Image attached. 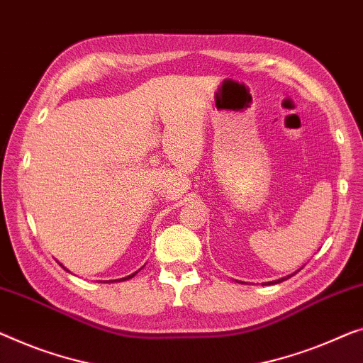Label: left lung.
<instances>
[{
  "label": "left lung",
  "mask_w": 363,
  "mask_h": 363,
  "mask_svg": "<svg viewBox=\"0 0 363 363\" xmlns=\"http://www.w3.org/2000/svg\"><path fill=\"white\" fill-rule=\"evenodd\" d=\"M300 270V269H298ZM298 270H296V272H298ZM296 272H294V274H290V275H286V277H282V279H279V280H272V282H267V284H280V282H284V280H286V279H290L291 277V275H295Z\"/></svg>",
  "instance_id": "1"
}]
</instances>
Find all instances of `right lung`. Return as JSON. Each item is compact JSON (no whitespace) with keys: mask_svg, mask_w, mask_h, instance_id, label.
<instances>
[{"mask_svg":"<svg viewBox=\"0 0 363 363\" xmlns=\"http://www.w3.org/2000/svg\"><path fill=\"white\" fill-rule=\"evenodd\" d=\"M138 274V270L137 272H133L132 275H127V277H123V279H118V280H109V282H123V280H128V279H132V277H135V275Z\"/></svg>","mask_w":363,"mask_h":363,"instance_id":"add662e5","label":"right lung"}]
</instances>
